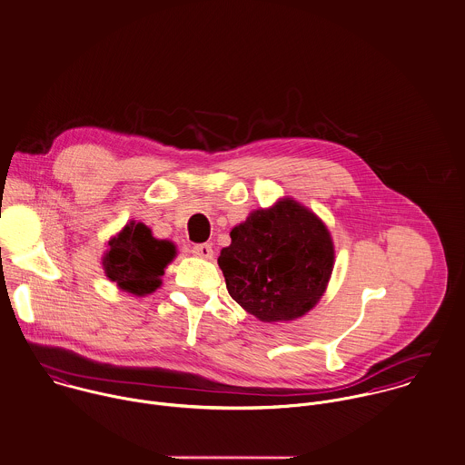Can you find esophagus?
<instances>
[{
	"label": "esophagus",
	"mask_w": 465,
	"mask_h": 465,
	"mask_svg": "<svg viewBox=\"0 0 465 465\" xmlns=\"http://www.w3.org/2000/svg\"><path fill=\"white\" fill-rule=\"evenodd\" d=\"M192 254L195 258H202V260H211L213 258V247L209 243H199L192 247Z\"/></svg>",
	"instance_id": "esophagus-1"
}]
</instances>
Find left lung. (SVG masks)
I'll list each match as a JSON object with an SVG mask.
<instances>
[{
    "label": "left lung",
    "mask_w": 465,
    "mask_h": 465,
    "mask_svg": "<svg viewBox=\"0 0 465 465\" xmlns=\"http://www.w3.org/2000/svg\"><path fill=\"white\" fill-rule=\"evenodd\" d=\"M332 265L328 227L292 199L252 211L218 256L229 295L262 322L306 315L326 292Z\"/></svg>",
    "instance_id": "1"
}]
</instances>
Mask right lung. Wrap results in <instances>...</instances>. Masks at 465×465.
<instances>
[{
	"label": "right lung",
	"mask_w": 465,
	"mask_h": 465,
	"mask_svg": "<svg viewBox=\"0 0 465 465\" xmlns=\"http://www.w3.org/2000/svg\"><path fill=\"white\" fill-rule=\"evenodd\" d=\"M102 260L105 275L116 286L135 297L153 293L163 284L164 268L175 258V245L157 240L141 222H129L107 242Z\"/></svg>",
	"instance_id": "right-lung-1"
}]
</instances>
